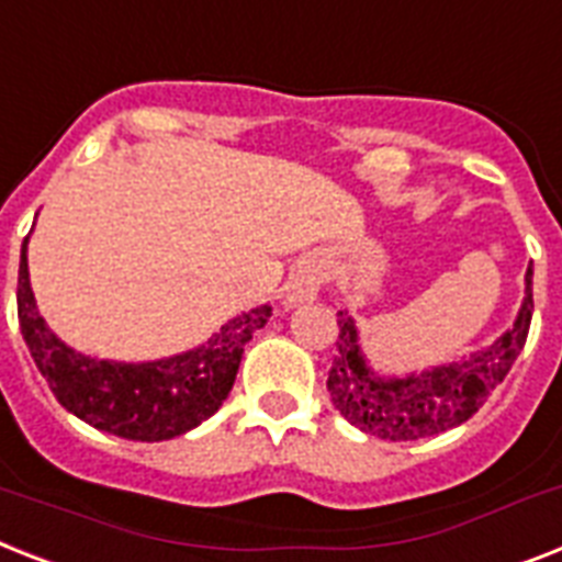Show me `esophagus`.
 <instances>
[{
	"instance_id": "34e87169",
	"label": "esophagus",
	"mask_w": 562,
	"mask_h": 562,
	"mask_svg": "<svg viewBox=\"0 0 562 562\" xmlns=\"http://www.w3.org/2000/svg\"><path fill=\"white\" fill-rule=\"evenodd\" d=\"M323 277H326V273H323L321 259H303V262L291 271L289 289H285V305L294 308V305L314 300L323 285Z\"/></svg>"
}]
</instances>
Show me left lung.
I'll use <instances>...</instances> for the list:
<instances>
[{
	"mask_svg": "<svg viewBox=\"0 0 562 562\" xmlns=\"http://www.w3.org/2000/svg\"><path fill=\"white\" fill-rule=\"evenodd\" d=\"M531 268L526 273V300L514 326L471 358L424 369L418 375L381 378L369 369L358 346V328L346 312H337V355L328 369L331 404L358 430L390 441H415L453 430L476 413L522 352L531 326Z\"/></svg>",
	"mask_w": 562,
	"mask_h": 562,
	"instance_id": "1",
	"label": "left lung"
}]
</instances>
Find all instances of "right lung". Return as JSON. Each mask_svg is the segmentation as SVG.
Listing matches in <instances>:
<instances>
[{"instance_id":"right-lung-1","label":"right lung","mask_w":562,"mask_h":562,"mask_svg":"<svg viewBox=\"0 0 562 562\" xmlns=\"http://www.w3.org/2000/svg\"><path fill=\"white\" fill-rule=\"evenodd\" d=\"M16 312L36 369L54 398L103 432L132 441H164L193 430L234 390L245 344L271 317V305L236 314L193 352L153 363H115L68 349L36 312L29 282V236L22 241Z\"/></svg>"}]
</instances>
